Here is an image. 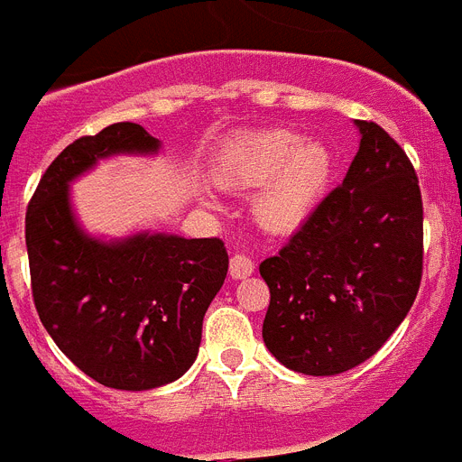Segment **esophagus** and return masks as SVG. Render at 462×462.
Here are the masks:
<instances>
[{"label": "esophagus", "instance_id": "1", "mask_svg": "<svg viewBox=\"0 0 462 462\" xmlns=\"http://www.w3.org/2000/svg\"><path fill=\"white\" fill-rule=\"evenodd\" d=\"M254 273V263H251L249 256H244V254H235L230 258V275L235 280H244V277H249Z\"/></svg>", "mask_w": 462, "mask_h": 462}]
</instances>
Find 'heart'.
Instances as JSON below:
<instances>
[{
    "instance_id": "1",
    "label": "heart",
    "mask_w": 462,
    "mask_h": 462,
    "mask_svg": "<svg viewBox=\"0 0 462 462\" xmlns=\"http://www.w3.org/2000/svg\"><path fill=\"white\" fill-rule=\"evenodd\" d=\"M332 156L316 140L294 130L268 127L237 134L223 146L213 178L220 185L251 192V213L268 232L284 235L309 218L328 189Z\"/></svg>"
}]
</instances>
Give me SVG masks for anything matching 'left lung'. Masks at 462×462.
Listing matches in <instances>:
<instances>
[{"instance_id": "left-lung-1", "label": "left lung", "mask_w": 462, "mask_h": 462, "mask_svg": "<svg viewBox=\"0 0 462 462\" xmlns=\"http://www.w3.org/2000/svg\"><path fill=\"white\" fill-rule=\"evenodd\" d=\"M356 125L361 146L344 182L258 268L270 290L265 346L284 367L313 377L346 373L377 354L422 280L413 163L377 123Z\"/></svg>"}]
</instances>
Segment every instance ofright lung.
Here are the masks:
<instances>
[{
    "mask_svg": "<svg viewBox=\"0 0 462 462\" xmlns=\"http://www.w3.org/2000/svg\"><path fill=\"white\" fill-rule=\"evenodd\" d=\"M137 123L75 140L40 180L25 213L37 316L56 346L104 387L144 392L189 370L227 275L223 239L140 232L101 242L78 227L69 185L114 153H156Z\"/></svg>",
    "mask_w": 462,
    "mask_h": 462,
    "instance_id": "obj_1",
    "label": "right lung"
}]
</instances>
